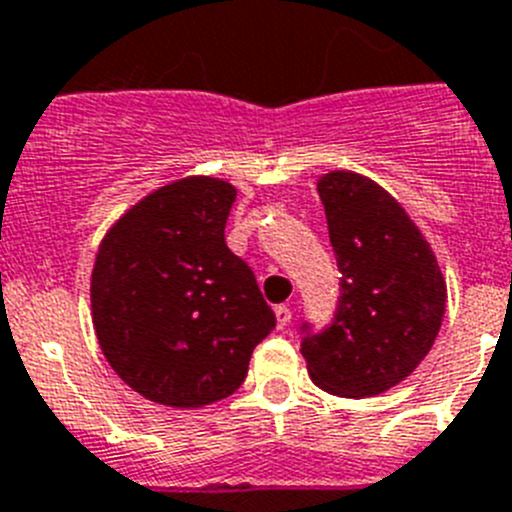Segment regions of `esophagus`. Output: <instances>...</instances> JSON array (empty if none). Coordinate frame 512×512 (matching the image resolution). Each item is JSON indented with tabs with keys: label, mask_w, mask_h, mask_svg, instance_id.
Masks as SVG:
<instances>
[{
	"label": "esophagus",
	"mask_w": 512,
	"mask_h": 512,
	"mask_svg": "<svg viewBox=\"0 0 512 512\" xmlns=\"http://www.w3.org/2000/svg\"><path fill=\"white\" fill-rule=\"evenodd\" d=\"M275 319H278L280 329H285L290 324V319H293V313H290L288 306H275Z\"/></svg>",
	"instance_id": "esophagus-1"
}]
</instances>
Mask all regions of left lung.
<instances>
[{"label": "left lung", "mask_w": 512, "mask_h": 512, "mask_svg": "<svg viewBox=\"0 0 512 512\" xmlns=\"http://www.w3.org/2000/svg\"><path fill=\"white\" fill-rule=\"evenodd\" d=\"M319 196L342 280L331 324H301V354L321 390L370 398L431 352L446 283L423 234L385 188L334 170L319 181Z\"/></svg>", "instance_id": "left-lung-1"}]
</instances>
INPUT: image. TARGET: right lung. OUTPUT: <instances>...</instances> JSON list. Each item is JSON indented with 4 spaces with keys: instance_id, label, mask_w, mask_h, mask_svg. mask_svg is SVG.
Listing matches in <instances>:
<instances>
[{
    "instance_id": "add662e5",
    "label": "right lung",
    "mask_w": 512,
    "mask_h": 512,
    "mask_svg": "<svg viewBox=\"0 0 512 512\" xmlns=\"http://www.w3.org/2000/svg\"><path fill=\"white\" fill-rule=\"evenodd\" d=\"M229 183L183 178L109 229L91 275L96 339L132 390L201 408L245 382L252 349L275 329L255 273L224 239Z\"/></svg>"
}]
</instances>
